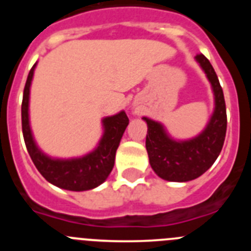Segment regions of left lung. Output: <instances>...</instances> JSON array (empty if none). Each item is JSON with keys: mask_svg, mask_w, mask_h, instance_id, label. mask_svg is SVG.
<instances>
[{"mask_svg": "<svg viewBox=\"0 0 251 251\" xmlns=\"http://www.w3.org/2000/svg\"><path fill=\"white\" fill-rule=\"evenodd\" d=\"M195 59L214 92V113L205 129L192 139L176 141L168 136L161 123L143 117L148 127L146 148L151 167L161 178L172 182H187L205 174L220 154L226 136L227 119L223 88L210 61L202 54Z\"/></svg>", "mask_w": 251, "mask_h": 251, "instance_id": "1", "label": "left lung"}]
</instances>
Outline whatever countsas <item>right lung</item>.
<instances>
[{
	"label": "right lung",
	"mask_w": 251,
	"mask_h": 251,
	"mask_svg": "<svg viewBox=\"0 0 251 251\" xmlns=\"http://www.w3.org/2000/svg\"><path fill=\"white\" fill-rule=\"evenodd\" d=\"M35 68L36 64L28 73L21 105L22 133L31 159L44 178L57 187L69 191H86L98 187L105 181L114 167L115 152L129 123L127 114L122 110L118 114L105 117L101 121L104 133L98 147L85 156L69 159L51 158L37 147L30 128L28 101Z\"/></svg>",
	"instance_id": "1"
}]
</instances>
